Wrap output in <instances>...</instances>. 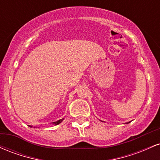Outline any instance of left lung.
<instances>
[{
    "instance_id": "obj_1",
    "label": "left lung",
    "mask_w": 160,
    "mask_h": 160,
    "mask_svg": "<svg viewBox=\"0 0 160 160\" xmlns=\"http://www.w3.org/2000/svg\"><path fill=\"white\" fill-rule=\"evenodd\" d=\"M129 122H126V123H129Z\"/></svg>"
}]
</instances>
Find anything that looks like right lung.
I'll return each mask as SVG.
<instances>
[{"label":"right lung","mask_w":160,"mask_h":160,"mask_svg":"<svg viewBox=\"0 0 160 160\" xmlns=\"http://www.w3.org/2000/svg\"><path fill=\"white\" fill-rule=\"evenodd\" d=\"M63 120H64V118H63V119H61V120H58V121H56V122H53L52 124H54V125H58V124L61 123L62 121H63ZM31 127H32V126H31Z\"/></svg>","instance_id":"add662e5"}]
</instances>
